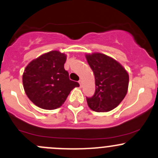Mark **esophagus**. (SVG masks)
I'll use <instances>...</instances> for the list:
<instances>
[{
    "instance_id": "1",
    "label": "esophagus",
    "mask_w": 158,
    "mask_h": 158,
    "mask_svg": "<svg viewBox=\"0 0 158 158\" xmlns=\"http://www.w3.org/2000/svg\"><path fill=\"white\" fill-rule=\"evenodd\" d=\"M79 85H80V87H82V80H79Z\"/></svg>"
}]
</instances>
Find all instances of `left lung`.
I'll return each instance as SVG.
<instances>
[{
    "label": "left lung",
    "mask_w": 158,
    "mask_h": 158,
    "mask_svg": "<svg viewBox=\"0 0 158 158\" xmlns=\"http://www.w3.org/2000/svg\"><path fill=\"white\" fill-rule=\"evenodd\" d=\"M85 59L94 73L96 85L93 96L86 98L89 107L99 113L113 110L127 93V71L120 62L102 53L85 54Z\"/></svg>",
    "instance_id": "obj_1"
}]
</instances>
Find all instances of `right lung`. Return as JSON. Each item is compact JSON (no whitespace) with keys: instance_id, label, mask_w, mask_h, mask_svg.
Listing matches in <instances>:
<instances>
[{"instance_id":"obj_1","label":"right lung","mask_w":158,"mask_h":158,"mask_svg":"<svg viewBox=\"0 0 158 158\" xmlns=\"http://www.w3.org/2000/svg\"><path fill=\"white\" fill-rule=\"evenodd\" d=\"M66 55L51 51L31 61L22 76L23 86L28 99L44 110H56L65 102L70 92L79 87L70 80L64 69Z\"/></svg>"}]
</instances>
